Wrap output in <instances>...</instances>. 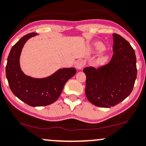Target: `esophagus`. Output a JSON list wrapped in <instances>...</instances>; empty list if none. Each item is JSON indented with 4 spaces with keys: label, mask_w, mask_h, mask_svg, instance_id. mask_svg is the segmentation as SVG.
Listing matches in <instances>:
<instances>
[{
    "label": "esophagus",
    "mask_w": 146,
    "mask_h": 146,
    "mask_svg": "<svg viewBox=\"0 0 146 146\" xmlns=\"http://www.w3.org/2000/svg\"><path fill=\"white\" fill-rule=\"evenodd\" d=\"M85 65V62L82 60H79L76 63V68L78 70H82Z\"/></svg>",
    "instance_id": "34e87169"
}]
</instances>
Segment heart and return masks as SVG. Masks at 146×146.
Listing matches in <instances>:
<instances>
[{
  "instance_id": "1",
  "label": "heart",
  "mask_w": 146,
  "mask_h": 146,
  "mask_svg": "<svg viewBox=\"0 0 146 146\" xmlns=\"http://www.w3.org/2000/svg\"><path fill=\"white\" fill-rule=\"evenodd\" d=\"M105 47L103 44H102V43H96L95 50L97 51V52H103V51L105 50ZM107 57H103V58H101V60H100L99 62L101 64H104V63H105L106 62H107Z\"/></svg>"
}]
</instances>
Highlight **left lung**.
<instances>
[{"mask_svg": "<svg viewBox=\"0 0 146 146\" xmlns=\"http://www.w3.org/2000/svg\"><path fill=\"white\" fill-rule=\"evenodd\" d=\"M113 57L109 63L95 68L83 70L86 76L88 101L99 107L110 108L131 94L137 77L135 51L126 39L113 34Z\"/></svg>", "mask_w": 146, "mask_h": 146, "instance_id": "8db88e82", "label": "left lung"}]
</instances>
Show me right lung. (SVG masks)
<instances>
[{"label":"right lung","instance_id":"1","mask_svg":"<svg viewBox=\"0 0 146 146\" xmlns=\"http://www.w3.org/2000/svg\"><path fill=\"white\" fill-rule=\"evenodd\" d=\"M36 35H25L13 45L7 59L6 76L11 91L17 97L31 107H41L52 104L59 98L66 82L75 75L76 70L61 68L44 78L25 74L20 67L21 53L26 41Z\"/></svg>","mask_w":146,"mask_h":146}]
</instances>
